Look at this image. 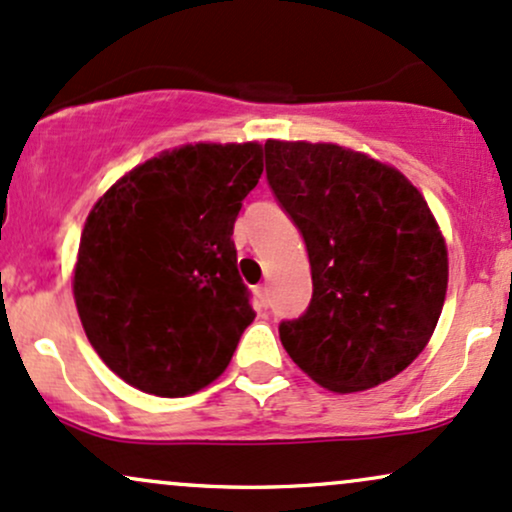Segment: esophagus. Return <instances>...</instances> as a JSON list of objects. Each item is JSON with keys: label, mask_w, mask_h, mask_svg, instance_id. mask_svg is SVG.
<instances>
[{"label": "esophagus", "mask_w": 512, "mask_h": 512, "mask_svg": "<svg viewBox=\"0 0 512 512\" xmlns=\"http://www.w3.org/2000/svg\"><path fill=\"white\" fill-rule=\"evenodd\" d=\"M255 298H257V305H260V308H269V289H267V286H257Z\"/></svg>", "instance_id": "esophagus-1"}]
</instances>
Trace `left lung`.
<instances>
[{"label":"left lung","mask_w":512,"mask_h":512,"mask_svg":"<svg viewBox=\"0 0 512 512\" xmlns=\"http://www.w3.org/2000/svg\"><path fill=\"white\" fill-rule=\"evenodd\" d=\"M267 180L308 248L313 298L279 337L332 392L395 378L424 351L448 291V250L399 170L337 144H264Z\"/></svg>","instance_id":"8db88e82"}]
</instances>
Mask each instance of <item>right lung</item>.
<instances>
[{"mask_svg": "<svg viewBox=\"0 0 512 512\" xmlns=\"http://www.w3.org/2000/svg\"><path fill=\"white\" fill-rule=\"evenodd\" d=\"M262 146L187 144L129 170L88 214L74 267L81 325L137 390L185 397L226 370L255 320L233 223Z\"/></svg>", "mask_w": 512, "mask_h": 512, "instance_id": "add662e5", "label": "right lung"}]
</instances>
